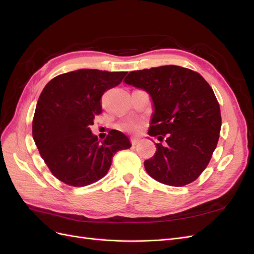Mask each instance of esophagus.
<instances>
[{
	"label": "esophagus",
	"mask_w": 254,
	"mask_h": 254,
	"mask_svg": "<svg viewBox=\"0 0 254 254\" xmlns=\"http://www.w3.org/2000/svg\"><path fill=\"white\" fill-rule=\"evenodd\" d=\"M139 142H140L139 137H131V143H132V145H136Z\"/></svg>",
	"instance_id": "1"
}]
</instances>
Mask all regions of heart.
<instances>
[{
  "mask_svg": "<svg viewBox=\"0 0 254 254\" xmlns=\"http://www.w3.org/2000/svg\"><path fill=\"white\" fill-rule=\"evenodd\" d=\"M121 128L123 130H128V131H135L139 128V123L135 120H127L121 124Z\"/></svg>",
  "mask_w": 254,
  "mask_h": 254,
  "instance_id": "heart-1",
  "label": "heart"
}]
</instances>
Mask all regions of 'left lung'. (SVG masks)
<instances>
[{
    "label": "left lung",
    "instance_id": "1",
    "mask_svg": "<svg viewBox=\"0 0 254 254\" xmlns=\"http://www.w3.org/2000/svg\"><path fill=\"white\" fill-rule=\"evenodd\" d=\"M124 82L149 94L153 112L148 134L166 137L145 160L147 174L172 187L196 180L209 164L221 128L219 104L200 74L178 65L130 72Z\"/></svg>",
    "mask_w": 254,
    "mask_h": 254
}]
</instances>
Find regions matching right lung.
<instances>
[{"instance_id": "right-lung-1", "label": "right lung", "mask_w": 254, "mask_h": 254, "mask_svg": "<svg viewBox=\"0 0 254 254\" xmlns=\"http://www.w3.org/2000/svg\"><path fill=\"white\" fill-rule=\"evenodd\" d=\"M126 74L80 68L56 76L42 90L33 137L52 174L67 186L81 188L102 179L115 152L131 147L119 130L101 141L90 129L102 112V95L119 86Z\"/></svg>"}]
</instances>
